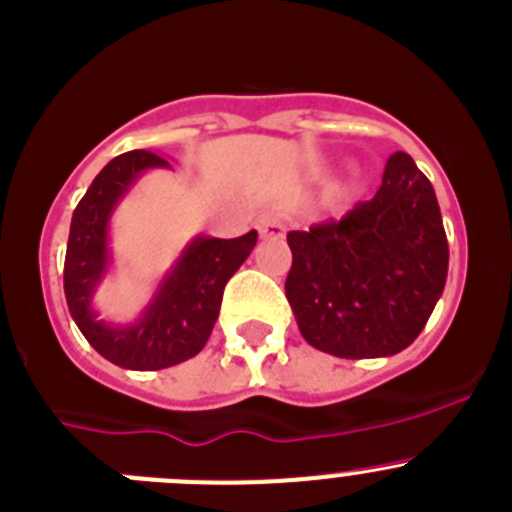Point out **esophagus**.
Here are the masks:
<instances>
[{"instance_id":"esophagus-1","label":"esophagus","mask_w":512,"mask_h":512,"mask_svg":"<svg viewBox=\"0 0 512 512\" xmlns=\"http://www.w3.org/2000/svg\"><path fill=\"white\" fill-rule=\"evenodd\" d=\"M257 229H260V234L265 237V240H278V237H283L285 234L283 214H278V212L262 214V219L257 222Z\"/></svg>"}]
</instances>
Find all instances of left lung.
I'll list each match as a JSON object with an SVG mask.
<instances>
[{"instance_id": "8db88e82", "label": "left lung", "mask_w": 512, "mask_h": 512, "mask_svg": "<svg viewBox=\"0 0 512 512\" xmlns=\"http://www.w3.org/2000/svg\"><path fill=\"white\" fill-rule=\"evenodd\" d=\"M285 295L300 333L338 358H381L422 333L444 290L450 247L427 176L389 156L371 202L341 219L288 232Z\"/></svg>"}]
</instances>
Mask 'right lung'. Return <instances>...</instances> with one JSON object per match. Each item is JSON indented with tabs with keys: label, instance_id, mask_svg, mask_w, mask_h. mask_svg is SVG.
Returning a JSON list of instances; mask_svg holds the SVG:
<instances>
[{
	"label": "right lung",
	"instance_id": "right-lung-1",
	"mask_svg": "<svg viewBox=\"0 0 512 512\" xmlns=\"http://www.w3.org/2000/svg\"><path fill=\"white\" fill-rule=\"evenodd\" d=\"M151 169H171V164L151 151H128L103 166L73 212L62 272L80 333L100 356L131 371L169 369L197 356L217 323L224 285L257 245L255 229L234 240L197 234L166 270L136 321L100 318L95 293L113 267L111 217Z\"/></svg>",
	"mask_w": 512,
	"mask_h": 512
}]
</instances>
